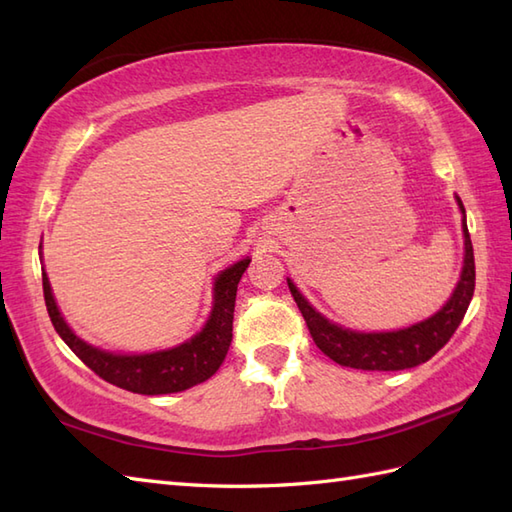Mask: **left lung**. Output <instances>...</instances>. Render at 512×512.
Returning a JSON list of instances; mask_svg holds the SVG:
<instances>
[{
	"label": "left lung",
	"mask_w": 512,
	"mask_h": 512,
	"mask_svg": "<svg viewBox=\"0 0 512 512\" xmlns=\"http://www.w3.org/2000/svg\"><path fill=\"white\" fill-rule=\"evenodd\" d=\"M455 202H458V209L462 213L464 235V259L460 279L455 284L449 301L436 314H431V317L413 325H407V328L385 332H358L345 328V325L328 319L314 308L306 295L297 288L295 281L288 277V288L292 297H295L303 319L308 323L314 343H317L325 356H330L334 363L343 367L367 369V372H398V369H409L420 363H427L433 354L447 345L453 332L462 323L475 290V257L469 228H466V211L458 195H455Z\"/></svg>",
	"instance_id": "8db88e82"
}]
</instances>
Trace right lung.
I'll return each mask as SVG.
<instances>
[{"label":"right lung","mask_w":512,"mask_h":512,"mask_svg":"<svg viewBox=\"0 0 512 512\" xmlns=\"http://www.w3.org/2000/svg\"><path fill=\"white\" fill-rule=\"evenodd\" d=\"M41 248V246H39ZM250 264V257L239 259L228 268L220 270L213 279V301L211 312L206 317L202 330L195 332L191 339L182 341L167 350L156 352H110L83 341L76 334L57 306L52 295L50 279L43 268V297L54 330L65 341V345L88 365L92 372L99 374L107 383L123 387L134 394L158 396L178 394L209 380L224 363L228 347L233 341V312L237 284L244 270Z\"/></svg>","instance_id":"obj_1"}]
</instances>
